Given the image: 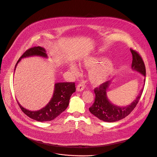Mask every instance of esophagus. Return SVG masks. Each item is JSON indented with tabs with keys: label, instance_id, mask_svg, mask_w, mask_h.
Here are the masks:
<instances>
[{
	"label": "esophagus",
	"instance_id": "esophagus-1",
	"mask_svg": "<svg viewBox=\"0 0 157 157\" xmlns=\"http://www.w3.org/2000/svg\"><path fill=\"white\" fill-rule=\"evenodd\" d=\"M84 85L82 83H79L78 84V85L77 86V88H76V90L77 91H82L84 90Z\"/></svg>",
	"mask_w": 157,
	"mask_h": 157
}]
</instances>
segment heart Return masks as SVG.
<instances>
[{"mask_svg": "<svg viewBox=\"0 0 157 157\" xmlns=\"http://www.w3.org/2000/svg\"><path fill=\"white\" fill-rule=\"evenodd\" d=\"M81 65L86 70H91L89 78L94 85L104 83L114 71L113 64L104 58H88L85 59ZM70 70L74 75L79 74V68L75 64L70 65Z\"/></svg>", "mask_w": 157, "mask_h": 157, "instance_id": "1", "label": "heart"}]
</instances>
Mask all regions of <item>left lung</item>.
<instances>
[{"mask_svg":"<svg viewBox=\"0 0 157 157\" xmlns=\"http://www.w3.org/2000/svg\"><path fill=\"white\" fill-rule=\"evenodd\" d=\"M132 55V68L145 77L146 70L144 62L141 56L136 51L130 48ZM145 79H144V82ZM110 82L106 81L101 84L99 87L94 89L95 100L93 105L89 107L90 113L101 121L113 122L120 121L127 116L134 109L138 104L143 92V88L137 97L130 105L125 107H119L112 104L107 97V90Z\"/></svg>","mask_w":157,"mask_h":157,"instance_id":"1","label":"left lung"}]
</instances>
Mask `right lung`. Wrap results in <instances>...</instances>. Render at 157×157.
Masks as SVG:
<instances>
[{"label": "right lung", "instance_id": "right-lung-1", "mask_svg": "<svg viewBox=\"0 0 157 157\" xmlns=\"http://www.w3.org/2000/svg\"><path fill=\"white\" fill-rule=\"evenodd\" d=\"M39 56L44 58H47L46 51L41 47H35L27 50L19 58L15 67L21 58ZM76 91L75 82H56L55 84V90L53 97L48 104L40 110L36 111H31L22 107L19 102L17 103L21 109L30 118L39 121H50L58 117L61 113L66 110L69 105L70 99L73 93Z\"/></svg>", "mask_w": 157, "mask_h": 157}]
</instances>
